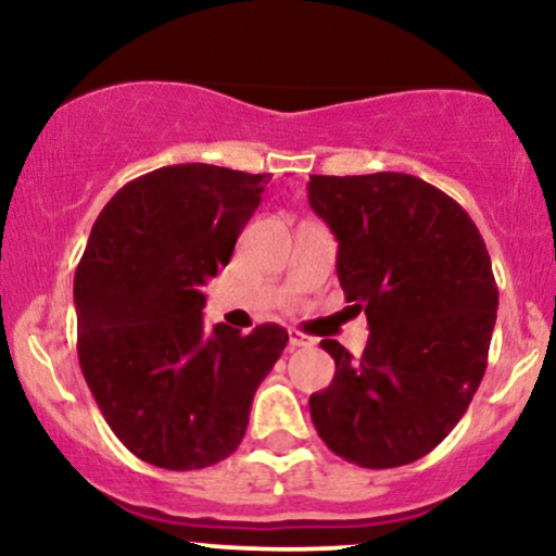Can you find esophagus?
Returning a JSON list of instances; mask_svg holds the SVG:
<instances>
[{"label": "esophagus", "mask_w": 556, "mask_h": 556, "mask_svg": "<svg viewBox=\"0 0 556 556\" xmlns=\"http://www.w3.org/2000/svg\"><path fill=\"white\" fill-rule=\"evenodd\" d=\"M314 344V337L303 334V331L290 329V348H311Z\"/></svg>", "instance_id": "obj_1"}]
</instances>
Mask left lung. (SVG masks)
Wrapping results in <instances>:
<instances>
[{
	"label": "left lung",
	"instance_id": "1",
	"mask_svg": "<svg viewBox=\"0 0 556 556\" xmlns=\"http://www.w3.org/2000/svg\"><path fill=\"white\" fill-rule=\"evenodd\" d=\"M308 203L340 242L337 277L371 329L361 358L321 342L337 371L308 400L318 437L361 468L418 460L486 371L500 305L486 242L460 203L402 172L311 175Z\"/></svg>",
	"mask_w": 556,
	"mask_h": 556
}]
</instances>
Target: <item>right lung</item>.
<instances>
[{
    "instance_id": "add662e5",
    "label": "right lung",
    "mask_w": 556,
    "mask_h": 556,
    "mask_svg": "<svg viewBox=\"0 0 556 556\" xmlns=\"http://www.w3.org/2000/svg\"><path fill=\"white\" fill-rule=\"evenodd\" d=\"M269 175L175 164L119 188L75 271L78 361L132 455L198 470L238 450L287 331L206 329L201 287L229 264Z\"/></svg>"
}]
</instances>
